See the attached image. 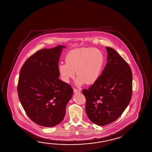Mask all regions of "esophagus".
<instances>
[{"label": "esophagus", "instance_id": "obj_1", "mask_svg": "<svg viewBox=\"0 0 152 152\" xmlns=\"http://www.w3.org/2000/svg\"><path fill=\"white\" fill-rule=\"evenodd\" d=\"M73 91H74V93L75 94H79V93H80V91L79 90H78L77 88H74L73 89Z\"/></svg>", "mask_w": 152, "mask_h": 152}]
</instances>
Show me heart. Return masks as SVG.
<instances>
[{
  "label": "heart",
  "instance_id": "heart-1",
  "mask_svg": "<svg viewBox=\"0 0 152 152\" xmlns=\"http://www.w3.org/2000/svg\"><path fill=\"white\" fill-rule=\"evenodd\" d=\"M66 64L58 66L61 79L68 83L74 78L75 71L78 77L77 84L81 85L85 83L92 85L99 79L104 62L102 52L96 48H80L72 50L65 57Z\"/></svg>",
  "mask_w": 152,
  "mask_h": 152
}]
</instances>
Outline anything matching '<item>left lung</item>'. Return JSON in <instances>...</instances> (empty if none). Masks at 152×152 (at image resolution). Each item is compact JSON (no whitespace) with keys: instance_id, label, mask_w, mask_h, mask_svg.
I'll list each match as a JSON object with an SVG mask.
<instances>
[{"instance_id":"8db88e82","label":"left lung","mask_w":152,"mask_h":152,"mask_svg":"<svg viewBox=\"0 0 152 152\" xmlns=\"http://www.w3.org/2000/svg\"><path fill=\"white\" fill-rule=\"evenodd\" d=\"M107 64L99 79L83 90L86 113L92 123L104 126L121 116L130 102L132 74L130 67L115 50L106 47Z\"/></svg>"}]
</instances>
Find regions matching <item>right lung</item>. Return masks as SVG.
<instances>
[{"label":"right lung","instance_id":"obj_1","mask_svg":"<svg viewBox=\"0 0 152 152\" xmlns=\"http://www.w3.org/2000/svg\"><path fill=\"white\" fill-rule=\"evenodd\" d=\"M66 46L44 49L29 57L20 72L18 97L27 115L38 125L53 127L65 116L71 86L60 80L58 62Z\"/></svg>","mask_w":152,"mask_h":152}]
</instances>
